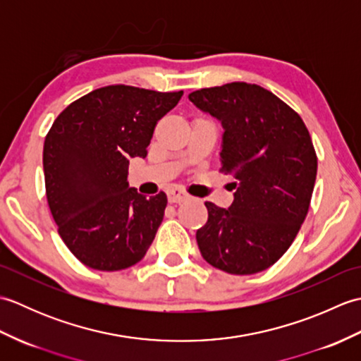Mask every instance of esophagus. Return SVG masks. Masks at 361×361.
Masks as SVG:
<instances>
[{
	"label": "esophagus",
	"instance_id": "1",
	"mask_svg": "<svg viewBox=\"0 0 361 361\" xmlns=\"http://www.w3.org/2000/svg\"><path fill=\"white\" fill-rule=\"evenodd\" d=\"M188 198H189V195L185 192V190H180V189H171L167 192L169 203H183V202H186Z\"/></svg>",
	"mask_w": 361,
	"mask_h": 361
}]
</instances>
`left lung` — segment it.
I'll return each mask as SVG.
<instances>
[{"mask_svg": "<svg viewBox=\"0 0 361 361\" xmlns=\"http://www.w3.org/2000/svg\"><path fill=\"white\" fill-rule=\"evenodd\" d=\"M224 126L220 172L231 175L228 209L206 202L197 231L206 262L231 274L267 270L293 243L307 216L318 159L301 116L271 91L233 82L189 94Z\"/></svg>", "mask_w": 361, "mask_h": 361, "instance_id": "8db88e82", "label": "left lung"}]
</instances>
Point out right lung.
<instances>
[{"label":"right lung","instance_id":"add662e5","mask_svg":"<svg viewBox=\"0 0 361 361\" xmlns=\"http://www.w3.org/2000/svg\"><path fill=\"white\" fill-rule=\"evenodd\" d=\"M183 91L97 88L70 104L44 137L46 198L59 234L83 265L118 271L140 262L163 221L167 197L128 186L130 158L147 157L157 122Z\"/></svg>","mask_w":361,"mask_h":361}]
</instances>
